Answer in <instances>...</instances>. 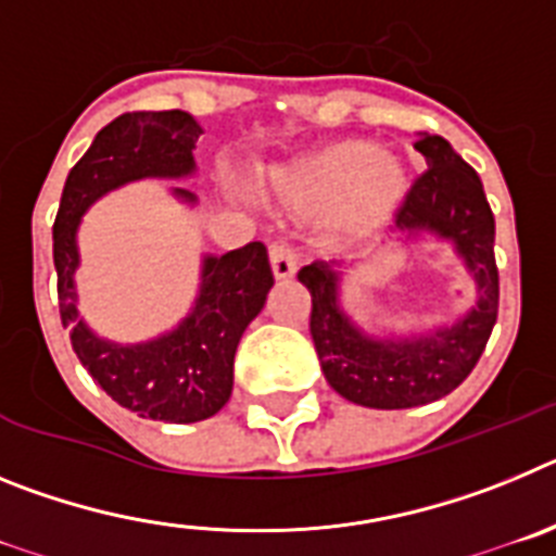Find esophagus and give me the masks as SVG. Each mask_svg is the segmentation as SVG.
I'll return each instance as SVG.
<instances>
[{
  "instance_id": "esophagus-1",
  "label": "esophagus",
  "mask_w": 556,
  "mask_h": 556,
  "mask_svg": "<svg viewBox=\"0 0 556 556\" xmlns=\"http://www.w3.org/2000/svg\"><path fill=\"white\" fill-rule=\"evenodd\" d=\"M269 267H273L275 278H292L298 269V255L287 242L269 244Z\"/></svg>"
}]
</instances>
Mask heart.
I'll use <instances>...</instances> for the list:
<instances>
[{
  "mask_svg": "<svg viewBox=\"0 0 556 556\" xmlns=\"http://www.w3.org/2000/svg\"><path fill=\"white\" fill-rule=\"evenodd\" d=\"M269 186L289 208L301 214L328 211L333 233L358 239L401 208L409 194V172L395 152L376 150L365 139H345L273 172Z\"/></svg>",
  "mask_w": 556,
  "mask_h": 556,
  "instance_id": "b5f03b06",
  "label": "heart"
}]
</instances>
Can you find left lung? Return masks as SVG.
Instances as JSON below:
<instances>
[{
	"instance_id": "obj_1",
	"label": "left lung",
	"mask_w": 556,
	"mask_h": 556,
	"mask_svg": "<svg viewBox=\"0 0 556 556\" xmlns=\"http://www.w3.org/2000/svg\"><path fill=\"white\" fill-rule=\"evenodd\" d=\"M415 150L424 152L429 169L397 208L395 228L409 242L431 233L454 248L476 281L473 308L454 326L420 337H372L339 306L342 273L333 264L314 262L298 273L312 294L308 328L326 381L370 409H412L454 392L484 353L498 317L495 219L484 186L443 136H420Z\"/></svg>"
}]
</instances>
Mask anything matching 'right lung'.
<instances>
[{
	"instance_id": "right-lung-1",
	"label": "right lung",
	"mask_w": 556,
	"mask_h": 556,
	"mask_svg": "<svg viewBox=\"0 0 556 556\" xmlns=\"http://www.w3.org/2000/svg\"><path fill=\"white\" fill-rule=\"evenodd\" d=\"M203 127L186 111L122 113L97 132L72 166L52 225L58 306L80 365L125 409L164 424H198L217 415L233 390V356L244 328L264 308L273 287L267 248L250 242L225 255H203L198 301L175 331L139 345L97 337L77 314V228L102 194L144 178L194 175V144ZM194 203V194L175 189Z\"/></svg>"
}]
</instances>
